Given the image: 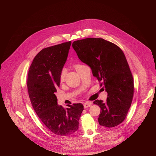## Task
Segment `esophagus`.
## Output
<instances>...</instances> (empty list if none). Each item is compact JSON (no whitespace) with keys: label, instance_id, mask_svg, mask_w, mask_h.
<instances>
[{"label":"esophagus","instance_id":"esophagus-1","mask_svg":"<svg viewBox=\"0 0 156 156\" xmlns=\"http://www.w3.org/2000/svg\"><path fill=\"white\" fill-rule=\"evenodd\" d=\"M83 105H84V107L86 108L91 107L92 105V103L90 102H86L85 103H84Z\"/></svg>","mask_w":156,"mask_h":156}]
</instances>
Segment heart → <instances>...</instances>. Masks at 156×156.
<instances>
[{"instance_id": "obj_1", "label": "heart", "mask_w": 156, "mask_h": 156, "mask_svg": "<svg viewBox=\"0 0 156 156\" xmlns=\"http://www.w3.org/2000/svg\"><path fill=\"white\" fill-rule=\"evenodd\" d=\"M80 66H81V65H75V69H76V70H77ZM64 78H65V72L63 70V71H62V72L60 73V80L61 81H63V80H64Z\"/></svg>"}]
</instances>
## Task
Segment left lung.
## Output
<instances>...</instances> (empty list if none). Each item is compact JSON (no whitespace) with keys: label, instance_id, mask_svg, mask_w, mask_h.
Wrapping results in <instances>:
<instances>
[{"label":"left lung","instance_id":"left-lung-1","mask_svg":"<svg viewBox=\"0 0 156 156\" xmlns=\"http://www.w3.org/2000/svg\"><path fill=\"white\" fill-rule=\"evenodd\" d=\"M72 47L80 60L90 66L93 76L102 81L101 86L104 85L107 93L105 102H93L101 108L99 125L107 128L117 126L126 118L134 94L133 78L123 52L102 38L75 41Z\"/></svg>","mask_w":156,"mask_h":156}]
</instances>
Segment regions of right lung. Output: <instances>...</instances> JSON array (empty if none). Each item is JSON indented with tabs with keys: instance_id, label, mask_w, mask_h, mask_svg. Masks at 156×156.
I'll return each mask as SVG.
<instances>
[{
	"instance_id": "obj_1",
	"label": "right lung",
	"mask_w": 156,
	"mask_h": 156,
	"mask_svg": "<svg viewBox=\"0 0 156 156\" xmlns=\"http://www.w3.org/2000/svg\"><path fill=\"white\" fill-rule=\"evenodd\" d=\"M71 44L69 41L41 50L33 59L28 74V91L34 110L51 131L61 136L72 135L78 130L84 109L81 103L64 108L57 104L55 94Z\"/></svg>"
}]
</instances>
